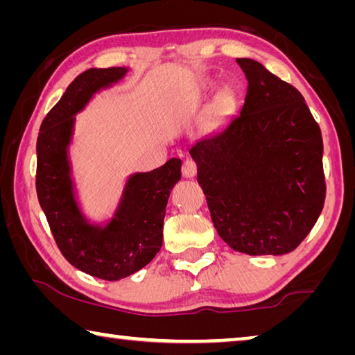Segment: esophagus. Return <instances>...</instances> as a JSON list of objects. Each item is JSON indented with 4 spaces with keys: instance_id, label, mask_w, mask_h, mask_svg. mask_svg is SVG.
<instances>
[{
    "instance_id": "34e87169",
    "label": "esophagus",
    "mask_w": 355,
    "mask_h": 355,
    "mask_svg": "<svg viewBox=\"0 0 355 355\" xmlns=\"http://www.w3.org/2000/svg\"><path fill=\"white\" fill-rule=\"evenodd\" d=\"M197 173V164L194 159H184L183 163V177L186 178H192Z\"/></svg>"
}]
</instances>
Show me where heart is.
<instances>
[{"label": "heart", "mask_w": 355, "mask_h": 355, "mask_svg": "<svg viewBox=\"0 0 355 355\" xmlns=\"http://www.w3.org/2000/svg\"><path fill=\"white\" fill-rule=\"evenodd\" d=\"M232 100H233L232 92H228V91L222 92L219 95L218 101H216V105H214L216 116H222V114H225L228 111V107H230V105H232Z\"/></svg>", "instance_id": "obj_1"}]
</instances>
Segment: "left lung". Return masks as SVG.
<instances>
[{"mask_svg": "<svg viewBox=\"0 0 355 355\" xmlns=\"http://www.w3.org/2000/svg\"><path fill=\"white\" fill-rule=\"evenodd\" d=\"M241 112L189 153L214 228L232 249L284 255L304 241L326 200L320 125L296 87L254 59Z\"/></svg>", "mask_w": 355, "mask_h": 355, "instance_id": "left-lung-1", "label": "left lung"}]
</instances>
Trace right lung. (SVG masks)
Instances as JSON below:
<instances>
[{
  "label": "right lung",
  "instance_id": "right-lung-1",
  "mask_svg": "<svg viewBox=\"0 0 355 355\" xmlns=\"http://www.w3.org/2000/svg\"><path fill=\"white\" fill-rule=\"evenodd\" d=\"M127 69H89L69 84L40 125L35 189L61 254L92 277L120 280L153 260L163 244L167 199L182 178V159L130 178L122 203L105 228L87 224L73 199L67 159L73 116L89 98L120 80Z\"/></svg>",
  "mask_w": 355,
  "mask_h": 355
}]
</instances>
